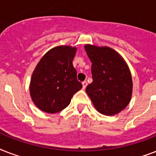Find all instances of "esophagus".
Here are the masks:
<instances>
[{"mask_svg":"<svg viewBox=\"0 0 156 156\" xmlns=\"http://www.w3.org/2000/svg\"><path fill=\"white\" fill-rule=\"evenodd\" d=\"M82 84H83V89H85V88L87 87V83L86 81L83 82V83H82Z\"/></svg>","mask_w":156,"mask_h":156,"instance_id":"obj_1","label":"esophagus"}]
</instances>
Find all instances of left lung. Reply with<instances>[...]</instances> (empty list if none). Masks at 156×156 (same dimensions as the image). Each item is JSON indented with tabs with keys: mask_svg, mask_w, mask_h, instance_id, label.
Masks as SVG:
<instances>
[{
	"mask_svg": "<svg viewBox=\"0 0 156 156\" xmlns=\"http://www.w3.org/2000/svg\"><path fill=\"white\" fill-rule=\"evenodd\" d=\"M91 61L93 82L86 91L99 112L116 115L130 102L133 82L127 64L122 56L109 47L86 44Z\"/></svg>",
	"mask_w": 156,
	"mask_h": 156,
	"instance_id": "obj_1",
	"label": "left lung"
}]
</instances>
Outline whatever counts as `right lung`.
I'll list each match as a JSON object with an SVG mask.
<instances>
[{
	"instance_id": "1",
	"label": "right lung",
	"mask_w": 156,
	"mask_h": 156,
	"mask_svg": "<svg viewBox=\"0 0 156 156\" xmlns=\"http://www.w3.org/2000/svg\"><path fill=\"white\" fill-rule=\"evenodd\" d=\"M76 51L75 47L57 46L46 52L37 64L30 79V94L41 111L56 113L63 110L83 87L73 66Z\"/></svg>"
}]
</instances>
